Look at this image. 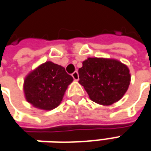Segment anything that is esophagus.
<instances>
[{
    "instance_id": "34e87169",
    "label": "esophagus",
    "mask_w": 151,
    "mask_h": 151,
    "mask_svg": "<svg viewBox=\"0 0 151 151\" xmlns=\"http://www.w3.org/2000/svg\"><path fill=\"white\" fill-rule=\"evenodd\" d=\"M72 76H73V79H74L75 81L78 80V73L77 71H75V72L72 74Z\"/></svg>"
}]
</instances>
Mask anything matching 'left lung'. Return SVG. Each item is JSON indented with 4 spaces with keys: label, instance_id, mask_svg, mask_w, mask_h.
<instances>
[{
    "label": "left lung",
    "instance_id": "obj_1",
    "mask_svg": "<svg viewBox=\"0 0 151 151\" xmlns=\"http://www.w3.org/2000/svg\"><path fill=\"white\" fill-rule=\"evenodd\" d=\"M78 83L92 101L111 105L121 99L129 88L131 76L125 64L117 59L88 58L78 69Z\"/></svg>",
    "mask_w": 151,
    "mask_h": 151
}]
</instances>
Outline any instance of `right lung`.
<instances>
[{"label":"right lung","instance_id":"right-lung-1","mask_svg":"<svg viewBox=\"0 0 151 151\" xmlns=\"http://www.w3.org/2000/svg\"><path fill=\"white\" fill-rule=\"evenodd\" d=\"M73 80L63 67L47 61L26 76L23 83L26 100L37 109L52 110L61 104Z\"/></svg>","mask_w":151,"mask_h":151}]
</instances>
